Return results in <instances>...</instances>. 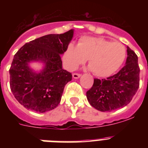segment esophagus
Returning a JSON list of instances; mask_svg holds the SVG:
<instances>
[{
    "mask_svg": "<svg viewBox=\"0 0 148 148\" xmlns=\"http://www.w3.org/2000/svg\"><path fill=\"white\" fill-rule=\"evenodd\" d=\"M81 74H78V73H73V78H78L81 77Z\"/></svg>",
    "mask_w": 148,
    "mask_h": 148,
    "instance_id": "esophagus-1",
    "label": "esophagus"
}]
</instances>
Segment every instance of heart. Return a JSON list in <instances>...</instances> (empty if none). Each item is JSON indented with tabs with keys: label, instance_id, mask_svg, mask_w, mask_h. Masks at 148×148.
I'll list each match as a JSON object with an SVG mask.
<instances>
[{
	"label": "heart",
	"instance_id": "obj_1",
	"mask_svg": "<svg viewBox=\"0 0 148 148\" xmlns=\"http://www.w3.org/2000/svg\"><path fill=\"white\" fill-rule=\"evenodd\" d=\"M126 58L125 47L120 42H111L103 38L84 36L77 46L70 44L63 59L70 70L88 59L89 69L98 77H108L121 67Z\"/></svg>",
	"mask_w": 148,
	"mask_h": 148
}]
</instances>
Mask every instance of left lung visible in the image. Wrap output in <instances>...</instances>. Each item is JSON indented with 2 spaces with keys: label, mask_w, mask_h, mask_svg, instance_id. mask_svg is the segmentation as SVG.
I'll return each instance as SVG.
<instances>
[{
  "label": "left lung",
  "mask_w": 148,
  "mask_h": 148,
  "mask_svg": "<svg viewBox=\"0 0 148 148\" xmlns=\"http://www.w3.org/2000/svg\"><path fill=\"white\" fill-rule=\"evenodd\" d=\"M126 62L119 73L105 79H94L93 85L87 92L92 107L101 112H110L130 102L139 87L138 57L127 47Z\"/></svg>",
  "instance_id": "left-lung-1"
}]
</instances>
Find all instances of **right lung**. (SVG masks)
<instances>
[{
    "instance_id": "right-lung-1",
    "label": "right lung",
    "mask_w": 148,
    "mask_h": 148,
    "mask_svg": "<svg viewBox=\"0 0 148 148\" xmlns=\"http://www.w3.org/2000/svg\"><path fill=\"white\" fill-rule=\"evenodd\" d=\"M74 30L49 34L27 43L14 56L10 69V88L15 99L28 110L45 113L59 104L72 74L62 68L61 55L72 40ZM40 62L39 72L30 66Z\"/></svg>"
}]
</instances>
